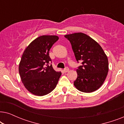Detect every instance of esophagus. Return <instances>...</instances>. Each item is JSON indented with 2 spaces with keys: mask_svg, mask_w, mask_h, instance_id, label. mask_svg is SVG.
I'll list each match as a JSON object with an SVG mask.
<instances>
[{
  "mask_svg": "<svg viewBox=\"0 0 124 124\" xmlns=\"http://www.w3.org/2000/svg\"><path fill=\"white\" fill-rule=\"evenodd\" d=\"M69 69L68 68H65L63 70V71L65 73H67L68 72H69Z\"/></svg>",
  "mask_w": 124,
  "mask_h": 124,
  "instance_id": "esophagus-1",
  "label": "esophagus"
}]
</instances>
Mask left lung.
Instances as JSON below:
<instances>
[{
  "mask_svg": "<svg viewBox=\"0 0 124 124\" xmlns=\"http://www.w3.org/2000/svg\"><path fill=\"white\" fill-rule=\"evenodd\" d=\"M70 41L76 59L82 62L76 70L74 85L79 91L92 93L101 87L108 74V60L97 42L82 33L64 35Z\"/></svg>",
  "mask_w": 124,
  "mask_h": 124,
  "instance_id": "left-lung-1",
  "label": "left lung"
}]
</instances>
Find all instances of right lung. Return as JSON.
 <instances>
[{
  "mask_svg": "<svg viewBox=\"0 0 124 124\" xmlns=\"http://www.w3.org/2000/svg\"><path fill=\"white\" fill-rule=\"evenodd\" d=\"M57 35H42L29 45L22 55L18 71L25 87L35 95L43 96L56 86L62 72L54 70L49 51Z\"/></svg>",
  "mask_w": 124,
  "mask_h": 124,
  "instance_id": "obj_1",
  "label": "right lung"
}]
</instances>
